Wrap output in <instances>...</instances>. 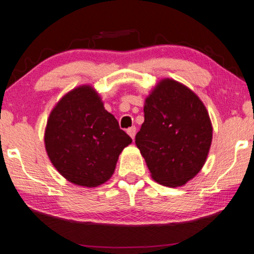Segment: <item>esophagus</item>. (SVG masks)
I'll return each instance as SVG.
<instances>
[{
    "label": "esophagus",
    "mask_w": 254,
    "mask_h": 254,
    "mask_svg": "<svg viewBox=\"0 0 254 254\" xmlns=\"http://www.w3.org/2000/svg\"><path fill=\"white\" fill-rule=\"evenodd\" d=\"M127 133H128V135H129V136H130L131 138H134V137H135V134H136V127L133 126V127L128 128Z\"/></svg>",
    "instance_id": "34e87169"
}]
</instances>
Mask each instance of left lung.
<instances>
[{
    "instance_id": "1",
    "label": "left lung",
    "mask_w": 254,
    "mask_h": 254,
    "mask_svg": "<svg viewBox=\"0 0 254 254\" xmlns=\"http://www.w3.org/2000/svg\"><path fill=\"white\" fill-rule=\"evenodd\" d=\"M144 123L135 143L152 179L164 186H183L202 168L213 128L208 112L185 85L162 79L145 99Z\"/></svg>"
}]
</instances>
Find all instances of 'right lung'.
Wrapping results in <instances>:
<instances>
[{
  "label": "right lung",
  "instance_id": "obj_1",
  "mask_svg": "<svg viewBox=\"0 0 254 254\" xmlns=\"http://www.w3.org/2000/svg\"><path fill=\"white\" fill-rule=\"evenodd\" d=\"M129 143L131 138L90 85L62 97L45 131V147L55 169L68 182L85 187L107 182L120 152Z\"/></svg>",
  "mask_w": 254,
  "mask_h": 254
}]
</instances>
